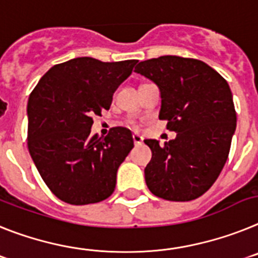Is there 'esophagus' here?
I'll return each mask as SVG.
<instances>
[{"mask_svg":"<svg viewBox=\"0 0 258 258\" xmlns=\"http://www.w3.org/2000/svg\"><path fill=\"white\" fill-rule=\"evenodd\" d=\"M132 139H134V144L135 145H140L143 143V138L140 135H138V134L132 135Z\"/></svg>","mask_w":258,"mask_h":258,"instance_id":"esophagus-1","label":"esophagus"}]
</instances>
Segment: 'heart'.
<instances>
[{"mask_svg": "<svg viewBox=\"0 0 258 258\" xmlns=\"http://www.w3.org/2000/svg\"><path fill=\"white\" fill-rule=\"evenodd\" d=\"M130 124H131V126L134 127V128H138V124H136L135 122H131V123H130Z\"/></svg>", "mask_w": 258, "mask_h": 258, "instance_id": "1", "label": "heart"}]
</instances>
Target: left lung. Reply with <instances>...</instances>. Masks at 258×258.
I'll return each mask as SVG.
<instances>
[{
  "label": "left lung",
  "mask_w": 258,
  "mask_h": 258,
  "mask_svg": "<svg viewBox=\"0 0 258 258\" xmlns=\"http://www.w3.org/2000/svg\"><path fill=\"white\" fill-rule=\"evenodd\" d=\"M135 71L158 86L160 119L176 132L163 145L144 140L152 151L144 171L148 188L163 200H195L216 182L230 153L236 128L231 89L195 58L162 55L140 62Z\"/></svg>",
  "instance_id": "8db88e82"
}]
</instances>
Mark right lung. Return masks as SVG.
<instances>
[{
    "instance_id": "1",
    "label": "right lung",
    "mask_w": 258,
    "mask_h": 258,
    "mask_svg": "<svg viewBox=\"0 0 258 258\" xmlns=\"http://www.w3.org/2000/svg\"><path fill=\"white\" fill-rule=\"evenodd\" d=\"M136 59L74 58L53 66L28 98V151L42 180L59 200L87 205L115 189L116 171L134 148L131 131L113 127L91 135L93 116L110 109L113 93Z\"/></svg>"
}]
</instances>
